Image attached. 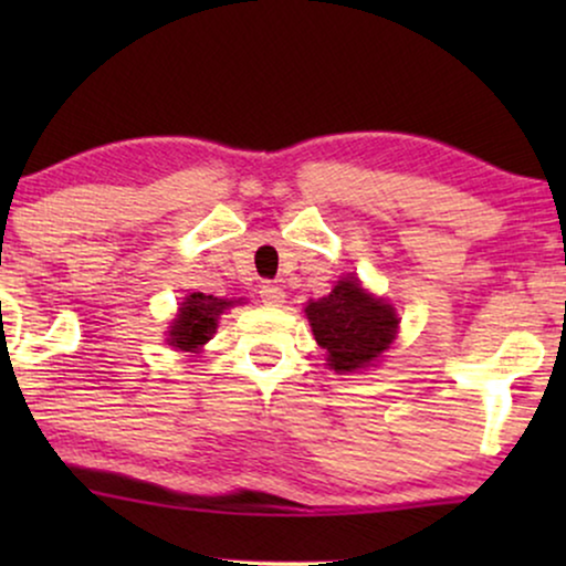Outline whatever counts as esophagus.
I'll use <instances>...</instances> for the list:
<instances>
[{
	"instance_id": "1",
	"label": "esophagus",
	"mask_w": 566,
	"mask_h": 566,
	"mask_svg": "<svg viewBox=\"0 0 566 566\" xmlns=\"http://www.w3.org/2000/svg\"><path fill=\"white\" fill-rule=\"evenodd\" d=\"M260 298L265 301L268 306H281L283 298H285L283 285H277V283H262V285H260Z\"/></svg>"
}]
</instances>
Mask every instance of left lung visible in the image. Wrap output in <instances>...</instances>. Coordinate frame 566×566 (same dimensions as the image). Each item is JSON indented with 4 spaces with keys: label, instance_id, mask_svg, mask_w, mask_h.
I'll use <instances>...</instances> for the list:
<instances>
[{
    "label": "left lung",
    "instance_id": "1",
    "mask_svg": "<svg viewBox=\"0 0 566 566\" xmlns=\"http://www.w3.org/2000/svg\"><path fill=\"white\" fill-rule=\"evenodd\" d=\"M306 316L335 370L368 368L391 345L399 324L391 304L363 291L358 277H343L329 296L308 301Z\"/></svg>",
    "mask_w": 566,
    "mask_h": 566
}]
</instances>
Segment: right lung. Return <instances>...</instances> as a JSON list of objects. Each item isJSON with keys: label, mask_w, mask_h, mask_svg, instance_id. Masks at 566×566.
<instances>
[{"label": "right lung", "mask_w": 566, "mask_h": 566, "mask_svg": "<svg viewBox=\"0 0 566 566\" xmlns=\"http://www.w3.org/2000/svg\"><path fill=\"white\" fill-rule=\"evenodd\" d=\"M234 301L206 296V293H190L182 301L180 314L172 322V332H169V345L177 350L196 353L200 345H206L216 332V319L229 308Z\"/></svg>", "instance_id": "1"}]
</instances>
